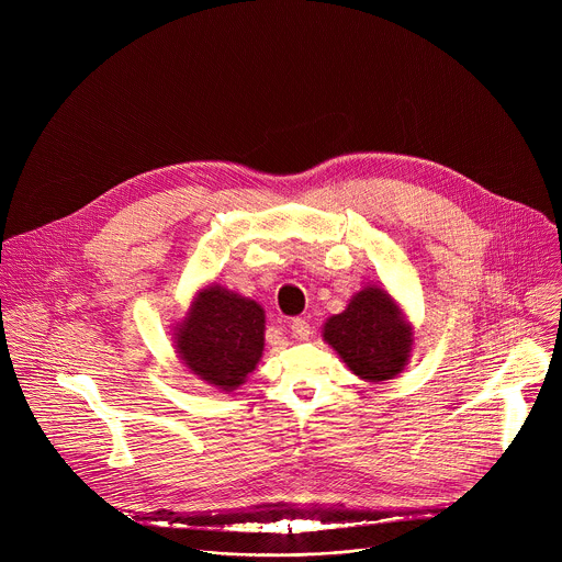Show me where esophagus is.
I'll return each mask as SVG.
<instances>
[{
  "mask_svg": "<svg viewBox=\"0 0 562 562\" xmlns=\"http://www.w3.org/2000/svg\"><path fill=\"white\" fill-rule=\"evenodd\" d=\"M289 327H291L293 338H297V340H306L308 334H311V325H308V319H304V317H293Z\"/></svg>",
  "mask_w": 562,
  "mask_h": 562,
  "instance_id": "34e87169",
  "label": "esophagus"
}]
</instances>
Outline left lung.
<instances>
[{
  "label": "left lung",
  "mask_w": 562,
  "mask_h": 562,
  "mask_svg": "<svg viewBox=\"0 0 562 562\" xmlns=\"http://www.w3.org/2000/svg\"><path fill=\"white\" fill-rule=\"evenodd\" d=\"M325 340L369 382L391 380L403 371L414 342L412 327L393 300L375 286L356 293L342 313L327 319Z\"/></svg>",
  "instance_id": "obj_1"
}]
</instances>
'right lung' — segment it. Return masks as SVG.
<instances>
[{
	"instance_id": "add662e5",
	"label": "right lung",
	"mask_w": 562,
	"mask_h": 562,
	"mask_svg": "<svg viewBox=\"0 0 562 562\" xmlns=\"http://www.w3.org/2000/svg\"><path fill=\"white\" fill-rule=\"evenodd\" d=\"M178 353L191 373L231 391L256 369L265 349V311L222 286L200 291L180 327Z\"/></svg>"
}]
</instances>
